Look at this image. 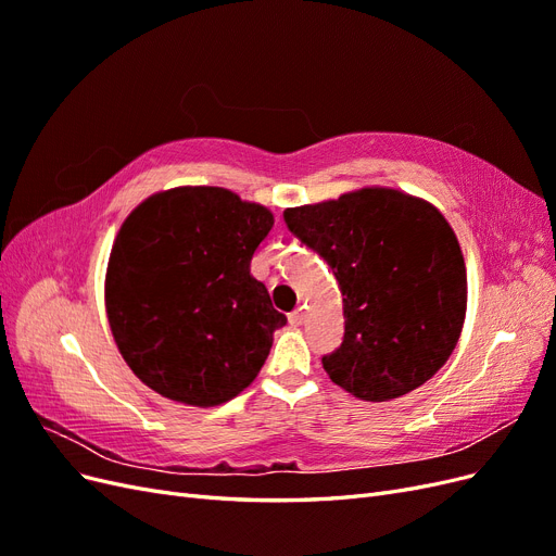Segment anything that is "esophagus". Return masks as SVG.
I'll use <instances>...</instances> for the list:
<instances>
[{
    "mask_svg": "<svg viewBox=\"0 0 556 556\" xmlns=\"http://www.w3.org/2000/svg\"><path fill=\"white\" fill-rule=\"evenodd\" d=\"M304 323H306V311L304 308H296V311L290 313V325L292 327H299V325H304Z\"/></svg>",
    "mask_w": 556,
    "mask_h": 556,
    "instance_id": "esophagus-1",
    "label": "esophagus"
}]
</instances>
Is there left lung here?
I'll use <instances>...</instances> for the list:
<instances>
[{"label":"left lung","mask_w":556,"mask_h":556,"mask_svg":"<svg viewBox=\"0 0 556 556\" xmlns=\"http://www.w3.org/2000/svg\"><path fill=\"white\" fill-rule=\"evenodd\" d=\"M282 217L343 294V343L323 357L331 382L378 403L435 376L466 317L464 255L443 213L406 192L362 188Z\"/></svg>","instance_id":"left-lung-1"}]
</instances>
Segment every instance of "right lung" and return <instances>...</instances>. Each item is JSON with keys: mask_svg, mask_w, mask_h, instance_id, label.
Listing matches in <instances>:
<instances>
[{"mask_svg": "<svg viewBox=\"0 0 556 556\" xmlns=\"http://www.w3.org/2000/svg\"><path fill=\"white\" fill-rule=\"evenodd\" d=\"M271 227V211L225 188L157 192L127 215L109 257L106 315L150 390L211 408L257 378L288 323L250 276Z\"/></svg>", "mask_w": 556, "mask_h": 556, "instance_id": "right-lung-1", "label": "right lung"}]
</instances>
